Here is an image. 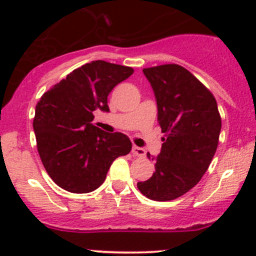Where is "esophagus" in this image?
<instances>
[{
  "instance_id": "1",
  "label": "esophagus",
  "mask_w": 256,
  "mask_h": 256,
  "mask_svg": "<svg viewBox=\"0 0 256 256\" xmlns=\"http://www.w3.org/2000/svg\"><path fill=\"white\" fill-rule=\"evenodd\" d=\"M132 154L134 156H140V158H142V156H145V154H146V152H145V149L140 148V146H136V145H134L132 146Z\"/></svg>"
}]
</instances>
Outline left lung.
Segmentation results:
<instances>
[{"label":"left lung","instance_id":"left-lung-1","mask_svg":"<svg viewBox=\"0 0 256 256\" xmlns=\"http://www.w3.org/2000/svg\"><path fill=\"white\" fill-rule=\"evenodd\" d=\"M158 108L163 144L156 172L138 182L142 195L156 202L174 200L194 188L217 150L220 121L213 94L185 68L174 64L142 70Z\"/></svg>","mask_w":256,"mask_h":256}]
</instances>
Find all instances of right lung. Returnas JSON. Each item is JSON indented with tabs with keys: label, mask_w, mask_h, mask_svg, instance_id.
<instances>
[{
	"label": "right lung",
	"mask_w": 256,
	"mask_h": 256,
	"mask_svg": "<svg viewBox=\"0 0 256 256\" xmlns=\"http://www.w3.org/2000/svg\"><path fill=\"white\" fill-rule=\"evenodd\" d=\"M132 72L128 66L92 61L39 100L33 121L36 148L47 174L64 190L94 191L117 156L130 153L132 144L125 134L106 132L92 121L98 108L110 112L108 94Z\"/></svg>",
	"instance_id": "right-lung-1"
}]
</instances>
